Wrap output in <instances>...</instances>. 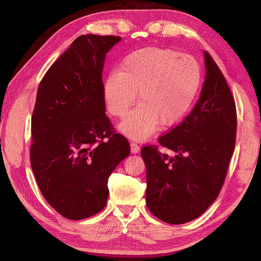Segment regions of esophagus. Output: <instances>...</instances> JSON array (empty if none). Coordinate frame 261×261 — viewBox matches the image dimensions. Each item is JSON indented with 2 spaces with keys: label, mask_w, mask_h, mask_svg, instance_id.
Returning <instances> with one entry per match:
<instances>
[{
  "label": "esophagus",
  "mask_w": 261,
  "mask_h": 261,
  "mask_svg": "<svg viewBox=\"0 0 261 261\" xmlns=\"http://www.w3.org/2000/svg\"><path fill=\"white\" fill-rule=\"evenodd\" d=\"M140 151V147L136 143H130V152L138 153Z\"/></svg>",
  "instance_id": "obj_1"
}]
</instances>
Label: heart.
I'll use <instances>...</instances> for the list:
<instances>
[{"instance_id":"heart-1","label":"heart","mask_w":261,"mask_h":261,"mask_svg":"<svg viewBox=\"0 0 261 261\" xmlns=\"http://www.w3.org/2000/svg\"><path fill=\"white\" fill-rule=\"evenodd\" d=\"M201 68L191 55L171 49L144 48L126 55L117 73H110L102 86L109 113L124 118L118 129L134 140L152 136L161 123L174 126L192 109L201 85Z\"/></svg>"}]
</instances>
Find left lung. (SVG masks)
I'll use <instances>...</instances> for the list:
<instances>
[{
  "instance_id": "obj_1",
  "label": "left lung",
  "mask_w": 261,
  "mask_h": 261,
  "mask_svg": "<svg viewBox=\"0 0 261 261\" xmlns=\"http://www.w3.org/2000/svg\"><path fill=\"white\" fill-rule=\"evenodd\" d=\"M203 58L206 78L200 98L183 122L159 138L162 147L176 154H162L153 146L141 149L147 169V207L171 224L198 218L216 200L235 147L234 98L207 51Z\"/></svg>"
}]
</instances>
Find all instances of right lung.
<instances>
[{
    "instance_id": "add662e5",
    "label": "right lung",
    "mask_w": 261,
    "mask_h": 261,
    "mask_svg": "<svg viewBox=\"0 0 261 261\" xmlns=\"http://www.w3.org/2000/svg\"><path fill=\"white\" fill-rule=\"evenodd\" d=\"M120 41L114 36L78 37L38 88L31 168L45 200L69 220L106 207L108 179L130 152L128 140L113 132L102 96L107 53Z\"/></svg>"
}]
</instances>
